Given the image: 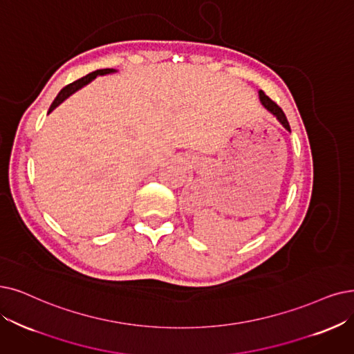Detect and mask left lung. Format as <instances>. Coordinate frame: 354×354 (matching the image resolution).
Here are the masks:
<instances>
[{
  "instance_id": "8db88e82",
  "label": "left lung",
  "mask_w": 354,
  "mask_h": 354,
  "mask_svg": "<svg viewBox=\"0 0 354 354\" xmlns=\"http://www.w3.org/2000/svg\"><path fill=\"white\" fill-rule=\"evenodd\" d=\"M260 100H261V103H263V106L268 110V111H272L273 115L277 118V120L285 126V128L290 132V126H289V122H288V119H286V116H285V113H283V110H281L270 97H267L266 94H264V91H260Z\"/></svg>"
}]
</instances>
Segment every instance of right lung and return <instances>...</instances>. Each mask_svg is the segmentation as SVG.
I'll list each match as a JSON object with an SVG mask.
<instances>
[{"label":"right lung","instance_id":"add662e5","mask_svg":"<svg viewBox=\"0 0 354 354\" xmlns=\"http://www.w3.org/2000/svg\"><path fill=\"white\" fill-rule=\"evenodd\" d=\"M110 73H115V69H110V68H104V69H97V71H94V73H91V74H88V75H86V77H82V78H80V80H77V81H74V82H71V84H68L66 87H64L61 91H59V94L56 95V98L53 100V103L50 104V107H49V113L56 107V106H59L66 97H69L71 94L73 93H75L78 88H81L82 86H86V84H88L91 80H94L97 75H104V74H110Z\"/></svg>","mask_w":354,"mask_h":354}]
</instances>
